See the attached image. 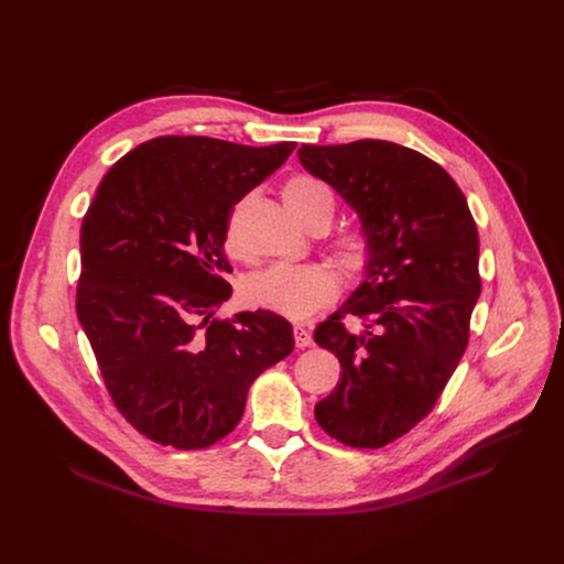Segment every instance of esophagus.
Masks as SVG:
<instances>
[{
    "mask_svg": "<svg viewBox=\"0 0 564 564\" xmlns=\"http://www.w3.org/2000/svg\"><path fill=\"white\" fill-rule=\"evenodd\" d=\"M294 344H296V348H310L312 346V335L305 326H294Z\"/></svg>",
    "mask_w": 564,
    "mask_h": 564,
    "instance_id": "34e87169",
    "label": "esophagus"
}]
</instances>
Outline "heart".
<instances>
[{
	"mask_svg": "<svg viewBox=\"0 0 564 564\" xmlns=\"http://www.w3.org/2000/svg\"><path fill=\"white\" fill-rule=\"evenodd\" d=\"M290 214L305 227L335 214L333 189L312 174H296L281 189ZM333 257L348 276L361 274L370 263V238L361 227L346 229L333 238ZM337 294L335 272L321 263H274L246 283L250 303L283 314L288 318H307L318 307L328 305Z\"/></svg>",
	"mask_w": 564,
	"mask_h": 564,
	"instance_id": "1",
	"label": "heart"
}]
</instances>
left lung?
<instances>
[{"label": "left lung", "instance_id": "1", "mask_svg": "<svg viewBox=\"0 0 564 564\" xmlns=\"http://www.w3.org/2000/svg\"><path fill=\"white\" fill-rule=\"evenodd\" d=\"M299 160L370 238L364 283L314 330L344 370L314 417L346 446L381 448L433 411L468 346L481 290L477 227L457 183L415 149L366 138L301 144Z\"/></svg>", "mask_w": 564, "mask_h": 564}]
</instances>
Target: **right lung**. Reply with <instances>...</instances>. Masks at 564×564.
Segmentation results:
<instances>
[{"mask_svg":"<svg viewBox=\"0 0 564 564\" xmlns=\"http://www.w3.org/2000/svg\"><path fill=\"white\" fill-rule=\"evenodd\" d=\"M296 142L160 135L102 178L79 229L77 318L120 415L144 437L207 448L243 417L250 386L294 348L274 312L218 318L234 205Z\"/></svg>","mask_w":564,"mask_h":564,"instance_id":"1","label":"right lung"}]
</instances>
